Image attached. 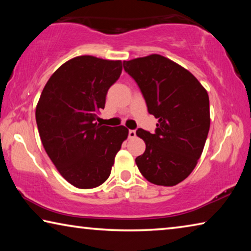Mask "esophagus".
<instances>
[{
  "mask_svg": "<svg viewBox=\"0 0 251 251\" xmlns=\"http://www.w3.org/2000/svg\"><path fill=\"white\" fill-rule=\"evenodd\" d=\"M135 136H136V130L129 129V130H128V137H129V138H134Z\"/></svg>",
  "mask_w": 251,
  "mask_h": 251,
  "instance_id": "esophagus-1",
  "label": "esophagus"
}]
</instances>
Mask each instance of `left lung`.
<instances>
[{
  "instance_id": "obj_1",
  "label": "left lung",
  "mask_w": 251,
  "mask_h": 251,
  "mask_svg": "<svg viewBox=\"0 0 251 251\" xmlns=\"http://www.w3.org/2000/svg\"><path fill=\"white\" fill-rule=\"evenodd\" d=\"M123 65L137 83L148 113L158 118L154 134L136 130L146 144L136 165L151 184H179L196 167L209 131L207 91L190 72L158 54Z\"/></svg>"
}]
</instances>
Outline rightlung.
<instances>
[{
	"instance_id": "obj_1",
	"label": "right lung",
	"mask_w": 251,
	"mask_h": 251,
	"mask_svg": "<svg viewBox=\"0 0 251 251\" xmlns=\"http://www.w3.org/2000/svg\"><path fill=\"white\" fill-rule=\"evenodd\" d=\"M122 70V61L74 57L54 72L37 103L36 124L44 150L59 174L77 188H95L107 179L128 136L125 126L95 122Z\"/></svg>"
}]
</instances>
